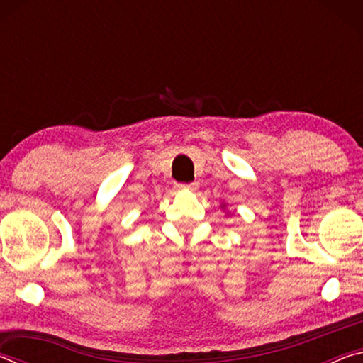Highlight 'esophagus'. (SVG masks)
<instances>
[{"instance_id":"1","label":"esophagus","mask_w":363,"mask_h":363,"mask_svg":"<svg viewBox=\"0 0 363 363\" xmlns=\"http://www.w3.org/2000/svg\"><path fill=\"white\" fill-rule=\"evenodd\" d=\"M174 187H176L177 190H196V189H199V184H196V182H190V184L177 182Z\"/></svg>"}]
</instances>
